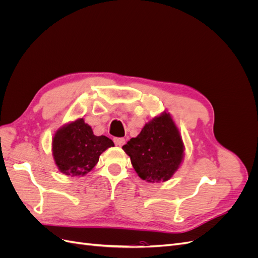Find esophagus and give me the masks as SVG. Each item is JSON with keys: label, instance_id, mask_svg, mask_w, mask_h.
<instances>
[{"label": "esophagus", "instance_id": "esophagus-1", "mask_svg": "<svg viewBox=\"0 0 258 258\" xmlns=\"http://www.w3.org/2000/svg\"><path fill=\"white\" fill-rule=\"evenodd\" d=\"M114 143L118 146H122L126 141H124L123 138H114Z\"/></svg>", "mask_w": 258, "mask_h": 258}]
</instances>
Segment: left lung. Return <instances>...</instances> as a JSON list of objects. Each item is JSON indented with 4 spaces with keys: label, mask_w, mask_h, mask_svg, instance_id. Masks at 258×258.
I'll return each mask as SVG.
<instances>
[{
    "label": "left lung",
    "mask_w": 258,
    "mask_h": 258,
    "mask_svg": "<svg viewBox=\"0 0 258 258\" xmlns=\"http://www.w3.org/2000/svg\"><path fill=\"white\" fill-rule=\"evenodd\" d=\"M138 175L148 183L166 182L181 166L184 143L169 113L145 123L137 138L122 146Z\"/></svg>",
    "instance_id": "obj_1"
}]
</instances>
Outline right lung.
Wrapping results in <instances>:
<instances>
[{"mask_svg":"<svg viewBox=\"0 0 258 258\" xmlns=\"http://www.w3.org/2000/svg\"><path fill=\"white\" fill-rule=\"evenodd\" d=\"M114 146L111 139L97 137L83 118L64 124L52 139V156L60 172L84 176L95 167L100 155Z\"/></svg>","mask_w":258,"mask_h":258,"instance_id":"1","label":"right lung"}]
</instances>
